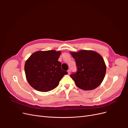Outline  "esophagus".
<instances>
[{
	"label": "esophagus",
	"mask_w": 128,
	"mask_h": 128,
	"mask_svg": "<svg viewBox=\"0 0 128 128\" xmlns=\"http://www.w3.org/2000/svg\"><path fill=\"white\" fill-rule=\"evenodd\" d=\"M68 74H70V72H71V70H70V69H68Z\"/></svg>",
	"instance_id": "obj_1"
}]
</instances>
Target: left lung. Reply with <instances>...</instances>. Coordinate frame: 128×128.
<instances>
[{
  "label": "left lung",
  "mask_w": 128,
  "mask_h": 128,
  "mask_svg": "<svg viewBox=\"0 0 128 128\" xmlns=\"http://www.w3.org/2000/svg\"><path fill=\"white\" fill-rule=\"evenodd\" d=\"M70 53L75 60L77 70L70 76L76 86L83 90H91L100 86L106 70L102 57L98 53L88 50Z\"/></svg>",
  "instance_id": "obj_1"
}]
</instances>
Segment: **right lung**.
Listing matches in <instances>:
<instances>
[{
    "mask_svg": "<svg viewBox=\"0 0 128 128\" xmlns=\"http://www.w3.org/2000/svg\"><path fill=\"white\" fill-rule=\"evenodd\" d=\"M60 51H37L30 56L25 63L26 80L35 90L48 92L56 88L67 71L61 68L58 61Z\"/></svg>",
    "mask_w": 128,
    "mask_h": 128,
    "instance_id": "1",
    "label": "right lung"
}]
</instances>
